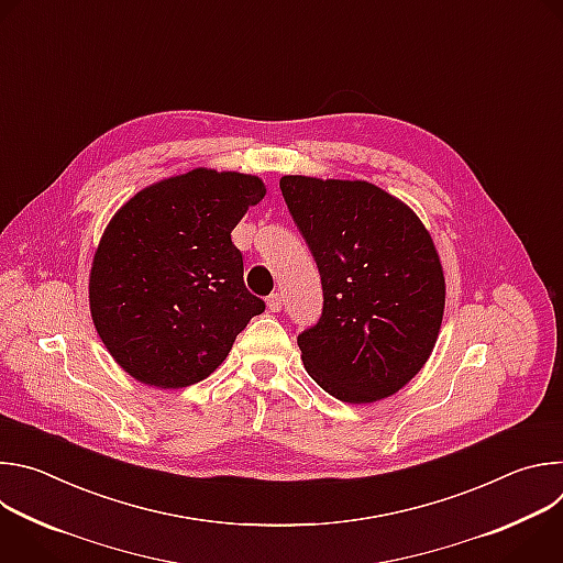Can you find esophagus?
<instances>
[{
    "label": "esophagus",
    "instance_id": "1",
    "mask_svg": "<svg viewBox=\"0 0 563 563\" xmlns=\"http://www.w3.org/2000/svg\"><path fill=\"white\" fill-rule=\"evenodd\" d=\"M267 309H269V311H274V313H276V311H280V309H283V294H278V291H276V294H272V296L267 298Z\"/></svg>",
    "mask_w": 563,
    "mask_h": 563
}]
</instances>
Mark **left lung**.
Wrapping results in <instances>:
<instances>
[{
	"label": "left lung",
	"instance_id": "obj_1",
	"mask_svg": "<svg viewBox=\"0 0 563 563\" xmlns=\"http://www.w3.org/2000/svg\"><path fill=\"white\" fill-rule=\"evenodd\" d=\"M280 191L323 285V313L298 336L307 374L354 406L396 394L441 332L445 276L430 231L365 180L283 176Z\"/></svg>",
	"mask_w": 563,
	"mask_h": 563
}]
</instances>
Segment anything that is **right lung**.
Segmentation results:
<instances>
[{"label": "right lung", "mask_w": 563, "mask_h": 563, "mask_svg": "<svg viewBox=\"0 0 563 563\" xmlns=\"http://www.w3.org/2000/svg\"><path fill=\"white\" fill-rule=\"evenodd\" d=\"M265 194L258 176L198 167L144 187L115 211L93 256L89 305L129 376L163 389L194 385L265 311L231 243Z\"/></svg>", "instance_id": "1"}]
</instances>
